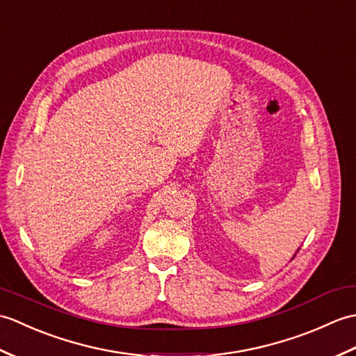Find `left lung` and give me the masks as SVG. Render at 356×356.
I'll return each mask as SVG.
<instances>
[{"label":"left lung","instance_id":"left-lung-1","mask_svg":"<svg viewBox=\"0 0 356 356\" xmlns=\"http://www.w3.org/2000/svg\"><path fill=\"white\" fill-rule=\"evenodd\" d=\"M294 256H296V254H294ZM292 259H294V257H292Z\"/></svg>","mask_w":356,"mask_h":356}]
</instances>
